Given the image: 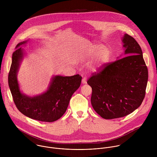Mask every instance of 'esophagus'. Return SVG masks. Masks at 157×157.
Returning a JSON list of instances; mask_svg holds the SVG:
<instances>
[{
  "mask_svg": "<svg viewBox=\"0 0 157 157\" xmlns=\"http://www.w3.org/2000/svg\"><path fill=\"white\" fill-rule=\"evenodd\" d=\"M82 82L83 84H86V83H87V80H86V78L84 77V78L82 79Z\"/></svg>",
  "mask_w": 157,
  "mask_h": 157,
  "instance_id": "obj_1",
  "label": "esophagus"
}]
</instances>
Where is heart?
<instances>
[{"instance_id": "heart-1", "label": "heart", "mask_w": 157, "mask_h": 157, "mask_svg": "<svg viewBox=\"0 0 157 157\" xmlns=\"http://www.w3.org/2000/svg\"><path fill=\"white\" fill-rule=\"evenodd\" d=\"M111 56V49L100 44H94L80 54V57L83 61L88 62L93 59L88 67L90 70L95 72L103 69L109 62Z\"/></svg>"}]
</instances>
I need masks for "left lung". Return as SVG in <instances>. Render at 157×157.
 <instances>
[{"mask_svg": "<svg viewBox=\"0 0 157 157\" xmlns=\"http://www.w3.org/2000/svg\"><path fill=\"white\" fill-rule=\"evenodd\" d=\"M121 40L126 57L106 65L87 82L92 90V106L105 119L131 113L140 107L145 96L148 71L141 47L128 34Z\"/></svg>", "mask_w": 157, "mask_h": 157, "instance_id": "1", "label": "left lung"}]
</instances>
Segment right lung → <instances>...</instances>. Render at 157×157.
I'll return each mask as SVG.
<instances>
[{
	"mask_svg": "<svg viewBox=\"0 0 157 157\" xmlns=\"http://www.w3.org/2000/svg\"><path fill=\"white\" fill-rule=\"evenodd\" d=\"M28 40L18 44L12 56L8 74V85L14 103L19 111L34 120L53 122L59 119L67 109L72 94L80 86L82 77L78 74L69 77L54 75L47 90L41 94L29 96L21 90L17 73L25 52L21 47Z\"/></svg>",
	"mask_w": 157,
	"mask_h": 157,
	"instance_id": "add662e5",
	"label": "right lung"
}]
</instances>
